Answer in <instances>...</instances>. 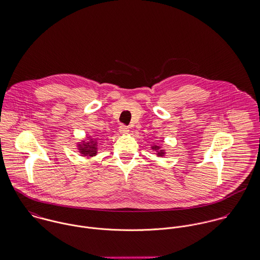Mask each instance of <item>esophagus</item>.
I'll return each mask as SVG.
<instances>
[{
    "label": "esophagus",
    "instance_id": "34e87169",
    "mask_svg": "<svg viewBox=\"0 0 260 260\" xmlns=\"http://www.w3.org/2000/svg\"><path fill=\"white\" fill-rule=\"evenodd\" d=\"M119 131H120V133H122V134H128L129 128H128L127 126H125V125H121L120 128H119Z\"/></svg>",
    "mask_w": 260,
    "mask_h": 260
}]
</instances>
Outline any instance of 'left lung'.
I'll return each mask as SVG.
<instances>
[{"label":"left lung","mask_w":260,"mask_h":260,"mask_svg":"<svg viewBox=\"0 0 260 260\" xmlns=\"http://www.w3.org/2000/svg\"><path fill=\"white\" fill-rule=\"evenodd\" d=\"M151 149L154 150V151L156 152V155L159 156V157H162V156H165V154H166V151H165L164 149H161V147L158 146V145H156V144L152 145V146H151Z\"/></svg>","instance_id":"left-lung-1"}]
</instances>
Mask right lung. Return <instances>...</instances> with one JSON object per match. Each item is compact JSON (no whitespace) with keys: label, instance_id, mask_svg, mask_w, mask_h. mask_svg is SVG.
I'll return each instance as SVG.
<instances>
[{"label":"right lung","instance_id":"1","mask_svg":"<svg viewBox=\"0 0 260 260\" xmlns=\"http://www.w3.org/2000/svg\"><path fill=\"white\" fill-rule=\"evenodd\" d=\"M87 138H88V140H83L78 144V149L80 150L82 156L92 157L96 155L98 152V141L96 138H91L90 136Z\"/></svg>","mask_w":260,"mask_h":260}]
</instances>
